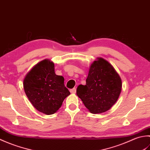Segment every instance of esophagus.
<instances>
[{
  "mask_svg": "<svg viewBox=\"0 0 150 150\" xmlns=\"http://www.w3.org/2000/svg\"><path fill=\"white\" fill-rule=\"evenodd\" d=\"M70 92L71 93H76V88H73L71 90H70Z\"/></svg>",
  "mask_w": 150,
  "mask_h": 150,
  "instance_id": "34e87169",
  "label": "esophagus"
}]
</instances>
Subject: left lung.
Returning <instances> with one entry per match:
<instances>
[{"label": "left lung", "instance_id": "1", "mask_svg": "<svg viewBox=\"0 0 150 150\" xmlns=\"http://www.w3.org/2000/svg\"><path fill=\"white\" fill-rule=\"evenodd\" d=\"M86 85H79L77 96L91 113L109 110L122 90V81L112 65L99 57L90 66Z\"/></svg>", "mask_w": 150, "mask_h": 150}]
</instances>
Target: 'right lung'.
Here are the masks:
<instances>
[{
    "label": "right lung",
    "mask_w": 150,
    "mask_h": 150,
    "mask_svg": "<svg viewBox=\"0 0 150 150\" xmlns=\"http://www.w3.org/2000/svg\"><path fill=\"white\" fill-rule=\"evenodd\" d=\"M64 81L62 76L55 74L54 63L44 59L27 73L23 82L24 90L36 110L46 115H52L70 94Z\"/></svg>",
    "instance_id": "1"
}]
</instances>
